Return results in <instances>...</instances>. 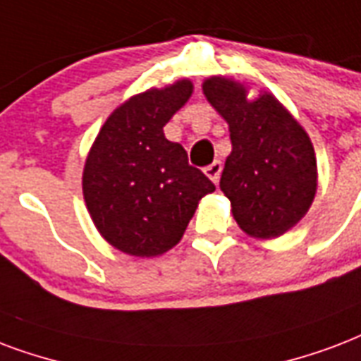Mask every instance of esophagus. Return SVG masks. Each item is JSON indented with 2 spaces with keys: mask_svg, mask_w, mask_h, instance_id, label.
<instances>
[{
  "mask_svg": "<svg viewBox=\"0 0 361 361\" xmlns=\"http://www.w3.org/2000/svg\"><path fill=\"white\" fill-rule=\"evenodd\" d=\"M221 170H224V164H221L219 161H214L212 164H208V166H206L204 174L208 176V178L214 181V183H217V181H219V176H221Z\"/></svg>",
  "mask_w": 361,
  "mask_h": 361,
  "instance_id": "esophagus-1",
  "label": "esophagus"
}]
</instances>
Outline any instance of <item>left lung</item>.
I'll use <instances>...</instances> for the list:
<instances>
[{
	"mask_svg": "<svg viewBox=\"0 0 361 361\" xmlns=\"http://www.w3.org/2000/svg\"><path fill=\"white\" fill-rule=\"evenodd\" d=\"M210 106L229 125L233 151L219 187L247 236L271 240L295 227L312 206L318 166L312 142L276 96L250 100L244 82L212 75L202 82Z\"/></svg>",
	"mask_w": 361,
	"mask_h": 361,
	"instance_id": "1",
	"label": "left lung"
}]
</instances>
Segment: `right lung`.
<instances>
[{
    "label": "right lung",
    "instance_id": "1",
    "mask_svg": "<svg viewBox=\"0 0 361 361\" xmlns=\"http://www.w3.org/2000/svg\"><path fill=\"white\" fill-rule=\"evenodd\" d=\"M192 94L189 79L147 89L115 107L82 169L92 224L115 250L157 257L181 240L200 199L216 185L187 162L164 125Z\"/></svg>",
    "mask_w": 361,
    "mask_h": 361
}]
</instances>
